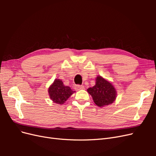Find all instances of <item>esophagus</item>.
<instances>
[{"mask_svg": "<svg viewBox=\"0 0 156 156\" xmlns=\"http://www.w3.org/2000/svg\"><path fill=\"white\" fill-rule=\"evenodd\" d=\"M84 86H83V85H75V89L76 90H83V89H84Z\"/></svg>", "mask_w": 156, "mask_h": 156, "instance_id": "34e87169", "label": "esophagus"}]
</instances>
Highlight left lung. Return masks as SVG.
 I'll return each instance as SVG.
<instances>
[{
  "instance_id": "8db88e82",
  "label": "left lung",
  "mask_w": 156,
  "mask_h": 156,
  "mask_svg": "<svg viewBox=\"0 0 156 156\" xmlns=\"http://www.w3.org/2000/svg\"><path fill=\"white\" fill-rule=\"evenodd\" d=\"M87 92L92 96L96 105L100 107L111 104L115 101L117 95L112 83L100 75L96 77L95 85L88 88Z\"/></svg>"
}]
</instances>
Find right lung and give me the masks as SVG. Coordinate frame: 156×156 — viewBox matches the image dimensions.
I'll return each instance as SVG.
<instances>
[{
	"mask_svg": "<svg viewBox=\"0 0 156 156\" xmlns=\"http://www.w3.org/2000/svg\"><path fill=\"white\" fill-rule=\"evenodd\" d=\"M74 92L69 87L64 86L63 82L58 79H56L48 89L51 100L60 105L65 103Z\"/></svg>",
	"mask_w": 156,
	"mask_h": 156,
	"instance_id": "right-lung-1",
	"label": "right lung"
}]
</instances>
